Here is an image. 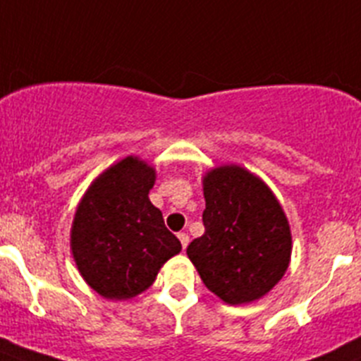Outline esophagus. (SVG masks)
<instances>
[{
  "label": "esophagus",
  "mask_w": 361,
  "mask_h": 361,
  "mask_svg": "<svg viewBox=\"0 0 361 361\" xmlns=\"http://www.w3.org/2000/svg\"><path fill=\"white\" fill-rule=\"evenodd\" d=\"M178 238H180V242H181V247H187L188 245V235L187 233H178Z\"/></svg>",
  "instance_id": "obj_1"
}]
</instances>
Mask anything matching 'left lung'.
I'll use <instances>...</instances> for the list:
<instances>
[{"instance_id": "left-lung-1", "label": "left lung", "mask_w": 361, "mask_h": 361, "mask_svg": "<svg viewBox=\"0 0 361 361\" xmlns=\"http://www.w3.org/2000/svg\"><path fill=\"white\" fill-rule=\"evenodd\" d=\"M204 233L187 255L210 292L228 305L264 298L290 264L287 215L271 188L240 165H221L203 178Z\"/></svg>"}]
</instances>
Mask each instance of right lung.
<instances>
[{
    "mask_svg": "<svg viewBox=\"0 0 361 361\" xmlns=\"http://www.w3.org/2000/svg\"><path fill=\"white\" fill-rule=\"evenodd\" d=\"M157 173L126 157L101 173L80 201L71 228V251L87 285L104 299L123 301L153 285L181 244L149 201Z\"/></svg>",
    "mask_w": 361,
    "mask_h": 361,
    "instance_id": "1",
    "label": "right lung"
}]
</instances>
